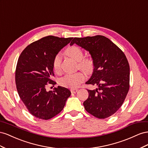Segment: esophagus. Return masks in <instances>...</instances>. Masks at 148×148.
I'll return each mask as SVG.
<instances>
[{
	"instance_id": "esophagus-1",
	"label": "esophagus",
	"mask_w": 148,
	"mask_h": 148,
	"mask_svg": "<svg viewBox=\"0 0 148 148\" xmlns=\"http://www.w3.org/2000/svg\"><path fill=\"white\" fill-rule=\"evenodd\" d=\"M77 90H78L77 89V88H71V93H73V94H75V93L77 92Z\"/></svg>"
}]
</instances>
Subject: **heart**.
<instances>
[{
  "mask_svg": "<svg viewBox=\"0 0 148 148\" xmlns=\"http://www.w3.org/2000/svg\"><path fill=\"white\" fill-rule=\"evenodd\" d=\"M65 53L66 55L73 58L75 61H78V67L80 69L90 73L94 68V62L91 58H84L82 50L77 46H72L67 48ZM61 57L60 54H56L54 58L53 67L56 73H60L61 71ZM85 79V75L82 72H77L74 74H66L65 76L61 78L59 81L60 84L62 86L74 88L77 87Z\"/></svg>",
  "mask_w": 148,
  "mask_h": 148,
  "instance_id": "heart-1",
  "label": "heart"
}]
</instances>
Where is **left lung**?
<instances>
[{
	"mask_svg": "<svg viewBox=\"0 0 148 148\" xmlns=\"http://www.w3.org/2000/svg\"><path fill=\"white\" fill-rule=\"evenodd\" d=\"M74 43L88 51L94 62V71L87 84L97 86L88 90L83 103L86 110L100 119L110 116L124 102L130 88V66L124 53L102 35L74 38Z\"/></svg>",
	"mask_w": 148,
	"mask_h": 148,
	"instance_id": "left-lung-1",
	"label": "left lung"
}]
</instances>
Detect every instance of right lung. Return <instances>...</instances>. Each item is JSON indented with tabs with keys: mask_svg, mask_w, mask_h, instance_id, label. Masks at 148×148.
<instances>
[{
	"mask_svg": "<svg viewBox=\"0 0 148 148\" xmlns=\"http://www.w3.org/2000/svg\"><path fill=\"white\" fill-rule=\"evenodd\" d=\"M73 38L47 36L29 45L20 55L15 71V83L20 98L32 115L49 120L64 108L71 93L58 86L46 91L48 84L54 85L53 62L59 51Z\"/></svg>",
	"mask_w": 148,
	"mask_h": 148,
	"instance_id": "add662e5",
	"label": "right lung"
}]
</instances>
